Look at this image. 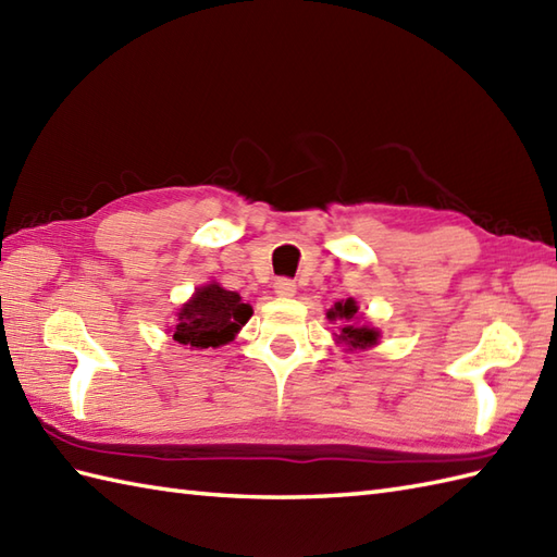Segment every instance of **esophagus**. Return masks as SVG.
<instances>
[{
    "label": "esophagus",
    "instance_id": "34e87169",
    "mask_svg": "<svg viewBox=\"0 0 557 557\" xmlns=\"http://www.w3.org/2000/svg\"><path fill=\"white\" fill-rule=\"evenodd\" d=\"M275 294H277V297H282V299L294 297V294H297V282L289 280V277L275 280Z\"/></svg>",
    "mask_w": 557,
    "mask_h": 557
}]
</instances>
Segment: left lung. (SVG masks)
<instances>
[{"label": "left lung", "mask_w": 557, "mask_h": 557, "mask_svg": "<svg viewBox=\"0 0 557 557\" xmlns=\"http://www.w3.org/2000/svg\"><path fill=\"white\" fill-rule=\"evenodd\" d=\"M325 315L330 323H339L337 339L345 342L349 349H369V347L377 345V337H381V333H377V330L371 325L359 323L361 321L359 306L354 299L337 301Z\"/></svg>", "instance_id": "left-lung-1"}]
</instances>
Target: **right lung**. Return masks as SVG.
Listing matches in <instances>:
<instances>
[{"instance_id":"obj_1","label":"right lung","mask_w":557,"mask_h":557,"mask_svg":"<svg viewBox=\"0 0 557 557\" xmlns=\"http://www.w3.org/2000/svg\"><path fill=\"white\" fill-rule=\"evenodd\" d=\"M253 309L236 292L220 287L218 282L198 287L172 325V339L188 349H218L234 339L246 325Z\"/></svg>"}]
</instances>
